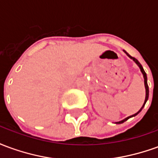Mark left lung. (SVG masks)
Wrapping results in <instances>:
<instances>
[{"instance_id": "8db88e82", "label": "left lung", "mask_w": 158, "mask_h": 158, "mask_svg": "<svg viewBox=\"0 0 158 158\" xmlns=\"http://www.w3.org/2000/svg\"><path fill=\"white\" fill-rule=\"evenodd\" d=\"M123 52H125L128 56H129L130 58L133 59V61L135 62L137 65L139 66V69H140V71H141V73H142L143 77H144V82H145V88H146V99H145V102H144V104H143V106H141V108H140V109H139V111L137 112V113H135L134 115H131V116H129V117H128V118H124V119H123V120H121V121H119V122H116V123H118V124H119V123H124V122H125V121H127V120H128V119H129V118H132V117L136 116V115H137V114H138V113H139V112H140V111H141V110L143 109V107L145 106V104H146V102H147V100H148V97H149V88H148V85H147V77H146V72H145V71H144V69H143V67H142V66H141V64L139 63V61H138L137 59L135 58V57H133V56H130V55H129V54H128V53H127V52H126L125 51H123Z\"/></svg>"}]
</instances>
